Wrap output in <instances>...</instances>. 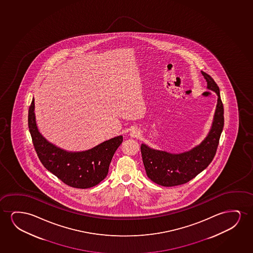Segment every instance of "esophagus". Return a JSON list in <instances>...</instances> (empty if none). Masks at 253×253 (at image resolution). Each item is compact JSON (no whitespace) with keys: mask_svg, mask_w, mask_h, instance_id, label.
Instances as JSON below:
<instances>
[{"mask_svg":"<svg viewBox=\"0 0 253 253\" xmlns=\"http://www.w3.org/2000/svg\"><path fill=\"white\" fill-rule=\"evenodd\" d=\"M140 134H141L140 130L137 129V128H133L131 131H130V135H131L132 137H138Z\"/></svg>","mask_w":253,"mask_h":253,"instance_id":"obj_1","label":"esophagus"}]
</instances>
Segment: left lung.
<instances>
[{
	"mask_svg": "<svg viewBox=\"0 0 253 253\" xmlns=\"http://www.w3.org/2000/svg\"><path fill=\"white\" fill-rule=\"evenodd\" d=\"M208 82V89L218 95L214 118L208 136L200 145L187 152L171 154L141 145L142 162L146 173L155 183L173 187L187 183L208 168L214 158L224 127V107L219 88L208 73L201 72Z\"/></svg>",
	"mask_w": 253,
	"mask_h": 253,
	"instance_id": "8db88e82",
	"label": "left lung"
}]
</instances>
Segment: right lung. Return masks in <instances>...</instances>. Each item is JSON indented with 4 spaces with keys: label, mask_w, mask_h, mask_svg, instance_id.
<instances>
[{
    "label": "right lung",
    "mask_w": 253,
    "mask_h": 253,
    "mask_svg": "<svg viewBox=\"0 0 253 253\" xmlns=\"http://www.w3.org/2000/svg\"><path fill=\"white\" fill-rule=\"evenodd\" d=\"M28 128L39 159L46 169L64 183L75 188H89L104 180L123 136L102 142L82 152H68L47 142L39 132L35 115V99L28 111Z\"/></svg>",
    "instance_id": "obj_1"
}]
</instances>
